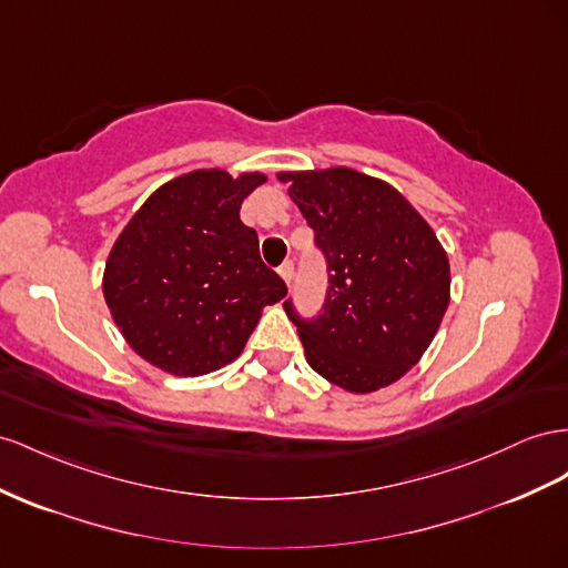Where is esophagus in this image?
Instances as JSON below:
<instances>
[{
	"mask_svg": "<svg viewBox=\"0 0 568 568\" xmlns=\"http://www.w3.org/2000/svg\"><path fill=\"white\" fill-rule=\"evenodd\" d=\"M280 277L286 282V286H291V280H294V263H284L280 267Z\"/></svg>",
	"mask_w": 568,
	"mask_h": 568,
	"instance_id": "1",
	"label": "esophagus"
}]
</instances>
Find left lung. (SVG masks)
Segmentation results:
<instances>
[{
	"mask_svg": "<svg viewBox=\"0 0 568 568\" xmlns=\"http://www.w3.org/2000/svg\"><path fill=\"white\" fill-rule=\"evenodd\" d=\"M327 257L322 313L291 301L305 361L332 385L371 394L402 379L435 339L449 305V257L433 226L387 181L348 166L280 172Z\"/></svg>",
	"mask_w": 568,
	"mask_h": 568,
	"instance_id": "1",
	"label": "left lung"
}]
</instances>
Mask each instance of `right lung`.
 Returning a JSON list of instances; mask_svg holds the SVG:
<instances>
[{
  "instance_id": "add662e5",
  "label": "right lung",
  "mask_w": 568,
  "mask_h": 568,
  "mask_svg": "<svg viewBox=\"0 0 568 568\" xmlns=\"http://www.w3.org/2000/svg\"><path fill=\"white\" fill-rule=\"evenodd\" d=\"M195 170L152 193L106 257L102 291L138 356L170 375L195 377L239 358L265 305L286 296L260 260L241 203L265 183Z\"/></svg>"
}]
</instances>
